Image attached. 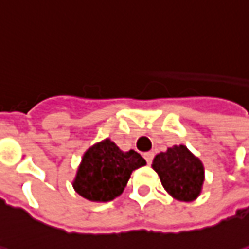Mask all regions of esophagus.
Instances as JSON below:
<instances>
[{"label": "esophagus", "instance_id": "1", "mask_svg": "<svg viewBox=\"0 0 249 249\" xmlns=\"http://www.w3.org/2000/svg\"><path fill=\"white\" fill-rule=\"evenodd\" d=\"M144 156V159H145V161L147 163H152V159H154V152H145V154L142 155Z\"/></svg>", "mask_w": 249, "mask_h": 249}]
</instances>
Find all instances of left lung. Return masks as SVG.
I'll return each mask as SVG.
<instances>
[{"instance_id": "left-lung-1", "label": "left lung", "mask_w": 249, "mask_h": 249, "mask_svg": "<svg viewBox=\"0 0 249 249\" xmlns=\"http://www.w3.org/2000/svg\"><path fill=\"white\" fill-rule=\"evenodd\" d=\"M161 185L179 201H193L203 183V166L185 145H175L156 155L152 163Z\"/></svg>"}]
</instances>
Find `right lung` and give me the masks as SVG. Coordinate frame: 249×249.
Returning a JSON list of instances; mask_svg holds the SVG:
<instances>
[{"instance_id":"add662e5","label":"right lung","mask_w":249,"mask_h":249,"mask_svg":"<svg viewBox=\"0 0 249 249\" xmlns=\"http://www.w3.org/2000/svg\"><path fill=\"white\" fill-rule=\"evenodd\" d=\"M145 164L140 154L123 152L109 139L94 144L83 155L74 189L89 201L107 202L124 191L133 170Z\"/></svg>"}]
</instances>
